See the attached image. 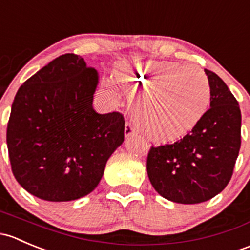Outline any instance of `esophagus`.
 Here are the masks:
<instances>
[{
    "mask_svg": "<svg viewBox=\"0 0 250 250\" xmlns=\"http://www.w3.org/2000/svg\"><path fill=\"white\" fill-rule=\"evenodd\" d=\"M136 135V128L130 123L125 125V137H131V136Z\"/></svg>",
    "mask_w": 250,
    "mask_h": 250,
    "instance_id": "34e87169",
    "label": "esophagus"
}]
</instances>
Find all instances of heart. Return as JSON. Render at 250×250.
<instances>
[{
    "label": "heart",
    "mask_w": 250,
    "mask_h": 250,
    "mask_svg": "<svg viewBox=\"0 0 250 250\" xmlns=\"http://www.w3.org/2000/svg\"><path fill=\"white\" fill-rule=\"evenodd\" d=\"M120 83L146 90L137 122L154 141H173L191 131L205 117L212 90L202 69L173 61L148 60L118 66Z\"/></svg>",
    "instance_id": "b5f03b06"
}]
</instances>
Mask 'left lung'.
Segmentation results:
<instances>
[{
  "mask_svg": "<svg viewBox=\"0 0 250 250\" xmlns=\"http://www.w3.org/2000/svg\"><path fill=\"white\" fill-rule=\"evenodd\" d=\"M212 90L210 108L188 135L151 146L146 172L154 189L172 202L194 205L223 191L241 148V109L218 74L205 69Z\"/></svg>",
  "mask_w": 250,
  "mask_h": 250,
  "instance_id": "left-lung-1",
  "label": "left lung"
}]
</instances>
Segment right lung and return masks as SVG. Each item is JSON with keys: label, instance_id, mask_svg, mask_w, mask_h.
<instances>
[{"label": "right lung", "instance_id": "add662e5", "mask_svg": "<svg viewBox=\"0 0 250 250\" xmlns=\"http://www.w3.org/2000/svg\"><path fill=\"white\" fill-rule=\"evenodd\" d=\"M97 84L96 69L82 56L65 54L18 90L7 146L15 179L33 196L65 202L90 194L124 142L123 114L92 108Z\"/></svg>", "mask_w": 250, "mask_h": 250}]
</instances>
